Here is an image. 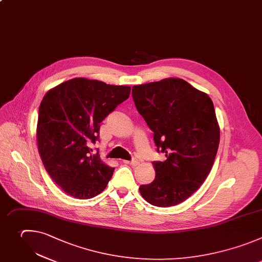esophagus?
I'll list each match as a JSON object with an SVG mask.
<instances>
[{"label":"esophagus","instance_id":"obj_1","mask_svg":"<svg viewBox=\"0 0 262 262\" xmlns=\"http://www.w3.org/2000/svg\"><path fill=\"white\" fill-rule=\"evenodd\" d=\"M124 163L129 164V165H132V166H136V165H138V164H139V161H138L137 159H134V160H131V161H127V160H125V161H124Z\"/></svg>","mask_w":262,"mask_h":262}]
</instances>
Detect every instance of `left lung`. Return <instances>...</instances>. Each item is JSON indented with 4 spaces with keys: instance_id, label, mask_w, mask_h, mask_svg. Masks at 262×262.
I'll return each instance as SVG.
<instances>
[{
    "instance_id": "obj_1",
    "label": "left lung",
    "mask_w": 262,
    "mask_h": 262,
    "mask_svg": "<svg viewBox=\"0 0 262 262\" xmlns=\"http://www.w3.org/2000/svg\"><path fill=\"white\" fill-rule=\"evenodd\" d=\"M132 97L158 151L166 156L163 162H152L155 180L139 192L155 206L177 205L199 189L213 167L220 142L213 101L173 77L134 85Z\"/></svg>"
}]
</instances>
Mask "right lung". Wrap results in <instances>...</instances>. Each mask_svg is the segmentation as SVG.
Returning a JSON list of instances; mask_svg holds the SVG:
<instances>
[{
  "instance_id": "obj_1",
  "label": "right lung",
  "mask_w": 262,
  "mask_h": 262,
  "mask_svg": "<svg viewBox=\"0 0 262 262\" xmlns=\"http://www.w3.org/2000/svg\"><path fill=\"white\" fill-rule=\"evenodd\" d=\"M131 88L96 79L72 78L50 89L38 113L37 144L43 165L61 189L90 199L106 188L115 168L89 147L99 124L127 100Z\"/></svg>"
}]
</instances>
